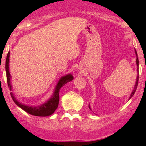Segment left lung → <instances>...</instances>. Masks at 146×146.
Returning <instances> with one entry per match:
<instances>
[{
  "instance_id": "8db88e82",
  "label": "left lung",
  "mask_w": 146,
  "mask_h": 146,
  "mask_svg": "<svg viewBox=\"0 0 146 146\" xmlns=\"http://www.w3.org/2000/svg\"><path fill=\"white\" fill-rule=\"evenodd\" d=\"M135 54H136V57H137L136 64H137V73H138V75H137V80H136V82H135V87H134V88H133V90H132L131 94H130V98H129V100H130V99L131 98L132 96H133L134 94H135V91H136V90H137V85H138V81H139V59H138V58H137V57H138V56H137V53L136 50H135ZM88 108H89V109L92 111V109H91V108H90V104L88 105Z\"/></svg>"
}]
</instances>
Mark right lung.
<instances>
[{
  "mask_svg": "<svg viewBox=\"0 0 146 146\" xmlns=\"http://www.w3.org/2000/svg\"><path fill=\"white\" fill-rule=\"evenodd\" d=\"M9 56L10 52L9 51L7 53L6 58V62H5V71L7 75V84L9 86L10 90H12V86L11 84V75L9 73ZM73 80V77L72 74L69 73L64 76H62L60 78V79L57 83V85L55 88L54 91H53V95L46 102H45L42 104L38 106H31L23 104L16 100L14 93L12 92L10 93L11 98L18 106L24 110L25 112L28 113L31 115H34V116L38 117H46L49 116L55 112V110L57 109L58 106V104H59L60 100V89L65 84H66L68 82H71V80Z\"/></svg>",
  "mask_w": 146,
  "mask_h": 146,
  "instance_id": "obj_1",
  "label": "right lung"
}]
</instances>
